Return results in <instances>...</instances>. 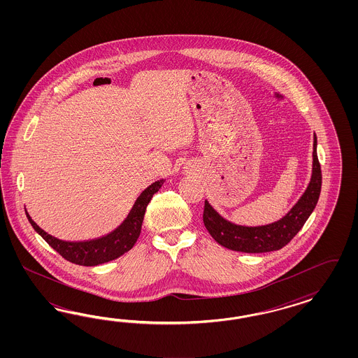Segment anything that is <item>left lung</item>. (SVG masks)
<instances>
[{"label": "left lung", "mask_w": 358, "mask_h": 358, "mask_svg": "<svg viewBox=\"0 0 358 358\" xmlns=\"http://www.w3.org/2000/svg\"><path fill=\"white\" fill-rule=\"evenodd\" d=\"M316 135L314 134L313 171L303 194L290 211L281 219L262 226H241L222 217L208 201H205L203 223L217 244L227 250L244 253H265L281 250L303 227L313 214L322 189V171L316 153Z\"/></svg>", "instance_id": "obj_1"}]
</instances>
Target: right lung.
<instances>
[{
    "instance_id": "obj_1",
    "label": "right lung",
    "mask_w": 358,
    "mask_h": 358,
    "mask_svg": "<svg viewBox=\"0 0 358 358\" xmlns=\"http://www.w3.org/2000/svg\"><path fill=\"white\" fill-rule=\"evenodd\" d=\"M165 180L162 178L155 181L147 189L141 192L136 198L134 206L130 210L127 217L106 236L87 240V241H64L47 234L39 227L26 210V215L33 226L34 229L54 248L59 255H62L65 260L71 261L83 266H96L99 264H105L108 261L115 260L124 255L126 252L135 245L141 231V224L147 206L155 193L160 190Z\"/></svg>"
}]
</instances>
